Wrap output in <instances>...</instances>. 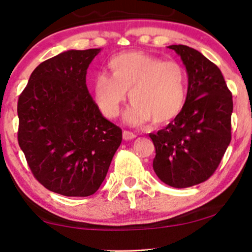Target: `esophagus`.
Here are the masks:
<instances>
[{"label": "esophagus", "instance_id": "esophagus-1", "mask_svg": "<svg viewBox=\"0 0 252 252\" xmlns=\"http://www.w3.org/2000/svg\"><path fill=\"white\" fill-rule=\"evenodd\" d=\"M136 135L132 132H129V130H124L123 132V139L125 141H129V140H133L135 139Z\"/></svg>", "mask_w": 252, "mask_h": 252}]
</instances>
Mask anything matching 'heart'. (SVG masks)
<instances>
[{"mask_svg":"<svg viewBox=\"0 0 252 252\" xmlns=\"http://www.w3.org/2000/svg\"><path fill=\"white\" fill-rule=\"evenodd\" d=\"M112 77L98 73L93 81L95 104L109 119L119 115L129 92L132 104L125 112L129 125L142 126L153 120L163 126L181 115L186 105L188 77L175 61L146 53H124L109 62Z\"/></svg>","mask_w":252,"mask_h":252,"instance_id":"obj_1","label":"heart"}]
</instances>
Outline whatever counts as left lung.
Returning <instances> with one entry per match:
<instances>
[{"instance_id":"8db88e82","label":"left lung","mask_w":252,"mask_h":252,"mask_svg":"<svg viewBox=\"0 0 252 252\" xmlns=\"http://www.w3.org/2000/svg\"><path fill=\"white\" fill-rule=\"evenodd\" d=\"M188 74L181 115L156 134L150 133L156 156L153 167L164 184L187 188L215 173L232 139V93L216 64L184 44H173Z\"/></svg>"}]
</instances>
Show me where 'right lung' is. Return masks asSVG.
<instances>
[{
    "label": "right lung",
    "instance_id": "add662e5",
    "mask_svg": "<svg viewBox=\"0 0 252 252\" xmlns=\"http://www.w3.org/2000/svg\"><path fill=\"white\" fill-rule=\"evenodd\" d=\"M101 49L67 50L44 61L19 95L18 143L34 178L50 191L86 197L104 181L123 139L86 85Z\"/></svg>",
    "mask_w": 252,
    "mask_h": 252
}]
</instances>
